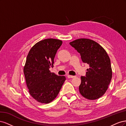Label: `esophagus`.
<instances>
[{"label": "esophagus", "mask_w": 126, "mask_h": 126, "mask_svg": "<svg viewBox=\"0 0 126 126\" xmlns=\"http://www.w3.org/2000/svg\"><path fill=\"white\" fill-rule=\"evenodd\" d=\"M67 77H68V78H73L75 77V76H71V75H68Z\"/></svg>", "instance_id": "34e87169"}]
</instances>
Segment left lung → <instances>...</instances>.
Returning a JSON list of instances; mask_svg holds the SVG:
<instances>
[{
	"label": "left lung",
	"mask_w": 126,
	"mask_h": 126,
	"mask_svg": "<svg viewBox=\"0 0 126 126\" xmlns=\"http://www.w3.org/2000/svg\"><path fill=\"white\" fill-rule=\"evenodd\" d=\"M69 44L80 53L82 62L90 67L87 69L86 77H81L79 92L87 99H97L105 94L112 78L107 53L99 44L89 39H78Z\"/></svg>",
	"instance_id": "1"
}]
</instances>
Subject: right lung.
<instances>
[{
	"instance_id": "1",
	"label": "right lung",
	"mask_w": 126,
	"mask_h": 126,
	"mask_svg": "<svg viewBox=\"0 0 126 126\" xmlns=\"http://www.w3.org/2000/svg\"><path fill=\"white\" fill-rule=\"evenodd\" d=\"M59 39L49 38L38 42L27 57L24 72L26 85L32 97L42 104H48L58 94L66 80L51 72L57 50L62 45Z\"/></svg>"
}]
</instances>
